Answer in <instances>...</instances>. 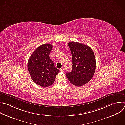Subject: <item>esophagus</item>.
<instances>
[{"label": "esophagus", "mask_w": 125, "mask_h": 125, "mask_svg": "<svg viewBox=\"0 0 125 125\" xmlns=\"http://www.w3.org/2000/svg\"><path fill=\"white\" fill-rule=\"evenodd\" d=\"M64 67H63V68H61V69H60V71H61V72H64Z\"/></svg>", "instance_id": "1"}]
</instances>
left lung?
Wrapping results in <instances>:
<instances>
[{
	"instance_id": "1",
	"label": "left lung",
	"mask_w": 125,
	"mask_h": 125,
	"mask_svg": "<svg viewBox=\"0 0 125 125\" xmlns=\"http://www.w3.org/2000/svg\"><path fill=\"white\" fill-rule=\"evenodd\" d=\"M68 45L72 54V69L66 75L72 84L82 86L92 79L95 73L94 54L90 46L83 44L71 42Z\"/></svg>"
}]
</instances>
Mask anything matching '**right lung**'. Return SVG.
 Segmentation results:
<instances>
[{
    "instance_id": "1",
    "label": "right lung",
    "mask_w": 125,
    "mask_h": 125,
    "mask_svg": "<svg viewBox=\"0 0 125 125\" xmlns=\"http://www.w3.org/2000/svg\"><path fill=\"white\" fill-rule=\"evenodd\" d=\"M52 45L44 44L33 51L28 62V69L32 81L42 87H47L54 82L60 71L49 57Z\"/></svg>"
}]
</instances>
